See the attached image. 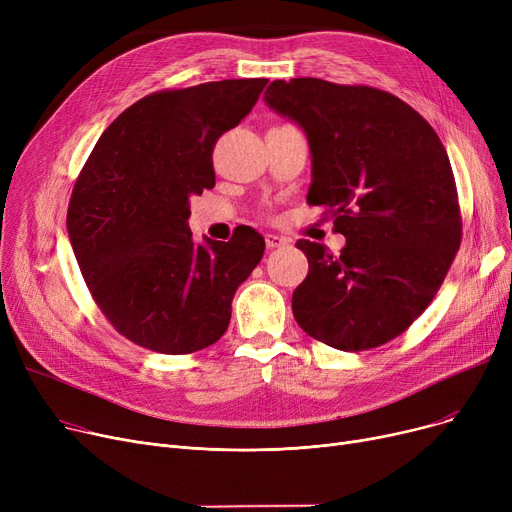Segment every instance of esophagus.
I'll return each instance as SVG.
<instances>
[{
    "mask_svg": "<svg viewBox=\"0 0 512 512\" xmlns=\"http://www.w3.org/2000/svg\"><path fill=\"white\" fill-rule=\"evenodd\" d=\"M288 238L286 236H280V234H265V245L267 249H280V247H286L288 245Z\"/></svg>",
    "mask_w": 512,
    "mask_h": 512,
    "instance_id": "obj_1",
    "label": "esophagus"
}]
</instances>
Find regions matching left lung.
<instances>
[{
    "instance_id": "1",
    "label": "left lung",
    "mask_w": 512,
    "mask_h": 512,
    "mask_svg": "<svg viewBox=\"0 0 512 512\" xmlns=\"http://www.w3.org/2000/svg\"><path fill=\"white\" fill-rule=\"evenodd\" d=\"M265 103L309 139V205L326 207L338 257L297 240L309 274L292 292L297 324L338 351L400 336L434 301L463 238L446 149L411 105L367 85L274 80Z\"/></svg>"
}]
</instances>
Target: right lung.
Here are the masks:
<instances>
[{"label": "right lung", "mask_w": 512, "mask_h": 512, "mask_svg": "<svg viewBox=\"0 0 512 512\" xmlns=\"http://www.w3.org/2000/svg\"><path fill=\"white\" fill-rule=\"evenodd\" d=\"M267 78L151 93L99 137L68 205V234L93 301L130 342L188 355L218 342L265 240L238 226L197 245L191 195L213 188V147L257 103Z\"/></svg>", "instance_id": "right-lung-1"}]
</instances>
